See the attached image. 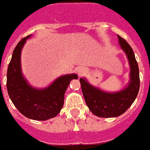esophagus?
Returning <instances> with one entry per match:
<instances>
[{"label": "esophagus", "mask_w": 150, "mask_h": 150, "mask_svg": "<svg viewBox=\"0 0 150 150\" xmlns=\"http://www.w3.org/2000/svg\"><path fill=\"white\" fill-rule=\"evenodd\" d=\"M76 71H77V74H78V75H79V76H83V75H84V74L86 73V69H85V68H82V67L78 68Z\"/></svg>", "instance_id": "34e87169"}]
</instances>
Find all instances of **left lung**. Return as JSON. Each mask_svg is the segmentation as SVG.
Returning a JSON list of instances; mask_svg holds the SVG:
<instances>
[{
    "label": "left lung",
    "mask_w": 150,
    "mask_h": 150,
    "mask_svg": "<svg viewBox=\"0 0 150 150\" xmlns=\"http://www.w3.org/2000/svg\"><path fill=\"white\" fill-rule=\"evenodd\" d=\"M119 44L127 56L130 66V79L127 87L116 93H107L80 78L83 96L89 110L100 117H115L123 114L136 99L140 88L138 64L130 45L117 36Z\"/></svg>",
    "instance_id": "left-lung-1"
}]
</instances>
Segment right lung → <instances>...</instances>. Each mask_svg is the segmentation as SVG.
Segmentation results:
<instances>
[{
  "label": "right lung",
  "mask_w": 150,
  "mask_h": 150,
  "mask_svg": "<svg viewBox=\"0 0 150 150\" xmlns=\"http://www.w3.org/2000/svg\"><path fill=\"white\" fill-rule=\"evenodd\" d=\"M23 38L14 49L7 70V90L13 105L21 113L33 120L45 121L58 114L64 105V93L73 79H77L75 74L58 77L45 88L29 86L21 73V53L26 40Z\"/></svg>",
  "instance_id": "right-lung-1"
}]
</instances>
